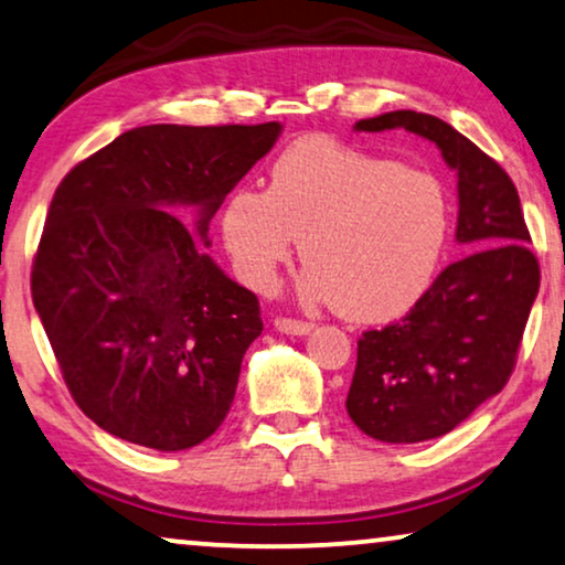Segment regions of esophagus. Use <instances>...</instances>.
Wrapping results in <instances>:
<instances>
[{"instance_id":"obj_1","label":"esophagus","mask_w":565,"mask_h":565,"mask_svg":"<svg viewBox=\"0 0 565 565\" xmlns=\"http://www.w3.org/2000/svg\"><path fill=\"white\" fill-rule=\"evenodd\" d=\"M274 328L284 332V335H307V332H312L315 324L305 320H294V317H276Z\"/></svg>"}]
</instances>
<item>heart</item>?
<instances>
[{
  "label": "heart",
  "instance_id": "obj_1",
  "mask_svg": "<svg viewBox=\"0 0 565 565\" xmlns=\"http://www.w3.org/2000/svg\"><path fill=\"white\" fill-rule=\"evenodd\" d=\"M450 230V202L430 171L307 135L281 150L268 189L241 186L222 237L241 279L268 291L297 250L305 294L355 322H386L433 284Z\"/></svg>",
  "mask_w": 565,
  "mask_h": 565
}]
</instances>
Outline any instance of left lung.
Returning <instances> with one entry per match:
<instances>
[{
    "mask_svg": "<svg viewBox=\"0 0 565 565\" xmlns=\"http://www.w3.org/2000/svg\"><path fill=\"white\" fill-rule=\"evenodd\" d=\"M404 127L440 148L458 173V243L473 248L433 281L399 322L365 330L345 407L381 443L440 438L510 381L540 289L512 179L440 117L396 109L355 130Z\"/></svg>",
    "mask_w": 565,
    "mask_h": 565,
    "instance_id": "1",
    "label": "left lung"
}]
</instances>
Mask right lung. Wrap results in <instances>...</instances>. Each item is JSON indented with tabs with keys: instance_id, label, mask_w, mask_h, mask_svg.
<instances>
[{
	"instance_id": "right-lung-1",
	"label": "right lung",
	"mask_w": 565,
	"mask_h": 565,
	"mask_svg": "<svg viewBox=\"0 0 565 565\" xmlns=\"http://www.w3.org/2000/svg\"><path fill=\"white\" fill-rule=\"evenodd\" d=\"M279 132V122L135 127L55 189L33 305L78 409L115 438L186 450L227 417L264 322L256 294L201 242Z\"/></svg>"
}]
</instances>
